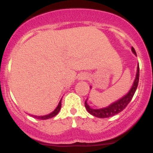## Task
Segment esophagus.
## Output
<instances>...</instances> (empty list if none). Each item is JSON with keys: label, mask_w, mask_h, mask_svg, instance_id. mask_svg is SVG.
Here are the masks:
<instances>
[{"label": "esophagus", "mask_w": 153, "mask_h": 153, "mask_svg": "<svg viewBox=\"0 0 153 153\" xmlns=\"http://www.w3.org/2000/svg\"><path fill=\"white\" fill-rule=\"evenodd\" d=\"M84 77H85V76H84ZM84 77H82V78H83V79H85V78Z\"/></svg>", "instance_id": "34e87169"}]
</instances>
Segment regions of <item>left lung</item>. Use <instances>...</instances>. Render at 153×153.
Here are the masks:
<instances>
[{"label": "left lung", "instance_id": "obj_1", "mask_svg": "<svg viewBox=\"0 0 153 153\" xmlns=\"http://www.w3.org/2000/svg\"><path fill=\"white\" fill-rule=\"evenodd\" d=\"M132 51L136 55V51H135L133 47H132ZM139 79H140V66H138L137 67V74H136V79H135L133 85H132V88L130 89L129 92L127 93L126 95L124 96L121 99H120L117 102H113L111 105H109L107 107L99 109L90 108L86 100L85 101V107H86V110L91 115H93V116L96 117H99V118H108V117H113L114 115H117V113L122 112L126 107L127 105L129 103V102L132 100V97L134 96L135 92H136V89H137Z\"/></svg>", "mask_w": 153, "mask_h": 153}]
</instances>
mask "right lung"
Listing matches in <instances>:
<instances>
[{"label": "right lung", "mask_w": 153, "mask_h": 153, "mask_svg": "<svg viewBox=\"0 0 153 153\" xmlns=\"http://www.w3.org/2000/svg\"><path fill=\"white\" fill-rule=\"evenodd\" d=\"M60 108H61V100L60 101L59 104H58L57 107L55 109V110L53 112H52L51 113L48 115H46V116H43V117H37V116H33V117H35L36 119H38V120H47V119H50V118H52V117H55L59 111L60 110Z\"/></svg>", "instance_id": "add662e5"}]
</instances>
